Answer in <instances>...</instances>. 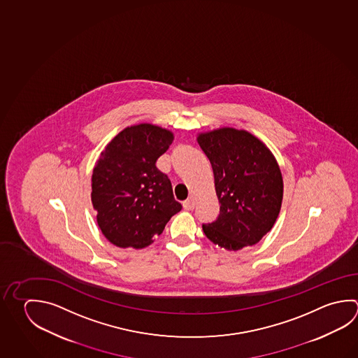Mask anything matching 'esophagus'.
<instances>
[{"instance_id":"esophagus-1","label":"esophagus","mask_w":358,"mask_h":358,"mask_svg":"<svg viewBox=\"0 0 358 358\" xmlns=\"http://www.w3.org/2000/svg\"><path fill=\"white\" fill-rule=\"evenodd\" d=\"M195 202L193 198H189L187 199L185 202H182V207L184 209H187V210H192V209H194Z\"/></svg>"}]
</instances>
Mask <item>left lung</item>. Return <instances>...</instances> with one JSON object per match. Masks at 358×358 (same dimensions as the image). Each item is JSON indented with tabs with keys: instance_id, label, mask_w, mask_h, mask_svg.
I'll use <instances>...</instances> for the list:
<instances>
[{
	"instance_id": "8db88e82",
	"label": "left lung",
	"mask_w": 358,
	"mask_h": 358,
	"mask_svg": "<svg viewBox=\"0 0 358 358\" xmlns=\"http://www.w3.org/2000/svg\"><path fill=\"white\" fill-rule=\"evenodd\" d=\"M215 176L220 215L203 223L215 245L237 251L273 228L282 201V176L273 154L248 131L220 129L198 136Z\"/></svg>"
}]
</instances>
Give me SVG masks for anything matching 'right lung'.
I'll return each instance as SVG.
<instances>
[{
    "mask_svg": "<svg viewBox=\"0 0 358 358\" xmlns=\"http://www.w3.org/2000/svg\"><path fill=\"white\" fill-rule=\"evenodd\" d=\"M174 136L154 124L121 131L101 152L92 176L98 226L117 248H143L180 212L171 182L156 168Z\"/></svg>",
    "mask_w": 358,
    "mask_h": 358,
    "instance_id": "right-lung-1",
    "label": "right lung"
}]
</instances>
